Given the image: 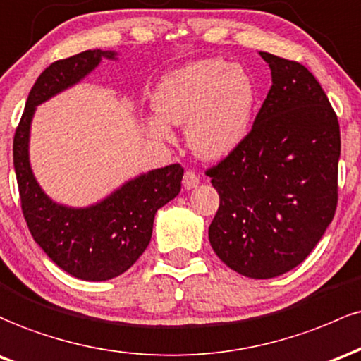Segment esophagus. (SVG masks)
I'll return each instance as SVG.
<instances>
[{
  "instance_id": "34e87169",
  "label": "esophagus",
  "mask_w": 361,
  "mask_h": 361,
  "mask_svg": "<svg viewBox=\"0 0 361 361\" xmlns=\"http://www.w3.org/2000/svg\"><path fill=\"white\" fill-rule=\"evenodd\" d=\"M182 184H184L185 189H194L200 184V177H197L196 172L192 170H185L184 177H182Z\"/></svg>"
}]
</instances>
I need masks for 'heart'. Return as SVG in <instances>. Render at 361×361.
I'll list each match as a JSON object with an SVG mask.
<instances>
[{"label":"heart","instance_id":"b5f03b06","mask_svg":"<svg viewBox=\"0 0 361 361\" xmlns=\"http://www.w3.org/2000/svg\"><path fill=\"white\" fill-rule=\"evenodd\" d=\"M157 116L148 133L172 140L169 125L185 126V141L202 160H220L249 135L256 111V87L240 66L224 59H200L167 73L152 97Z\"/></svg>","mask_w":361,"mask_h":361}]
</instances>
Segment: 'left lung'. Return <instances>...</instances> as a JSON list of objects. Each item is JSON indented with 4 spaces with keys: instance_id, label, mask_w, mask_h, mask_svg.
Here are the masks:
<instances>
[{
    "instance_id": "obj_1",
    "label": "left lung",
    "mask_w": 361,
    "mask_h": 361,
    "mask_svg": "<svg viewBox=\"0 0 361 361\" xmlns=\"http://www.w3.org/2000/svg\"><path fill=\"white\" fill-rule=\"evenodd\" d=\"M259 54L273 85L245 140L206 172L220 196L208 235L230 269L268 279L305 261L333 221L341 136L305 66Z\"/></svg>"
}]
</instances>
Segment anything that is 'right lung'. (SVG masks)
Segmentation results:
<instances>
[{
    "label": "right lung",
    "mask_w": 361,
    "mask_h": 361,
    "mask_svg": "<svg viewBox=\"0 0 361 361\" xmlns=\"http://www.w3.org/2000/svg\"><path fill=\"white\" fill-rule=\"evenodd\" d=\"M102 58L117 59V52L83 51L56 61L40 73L13 140L20 201L32 237L52 262L85 281L116 278L135 264L149 244L157 212L180 192L184 176L179 164L149 170L85 208L59 204L42 191L28 157L35 109L82 82Z\"/></svg>",
    "instance_id": "obj_1"
}]
</instances>
